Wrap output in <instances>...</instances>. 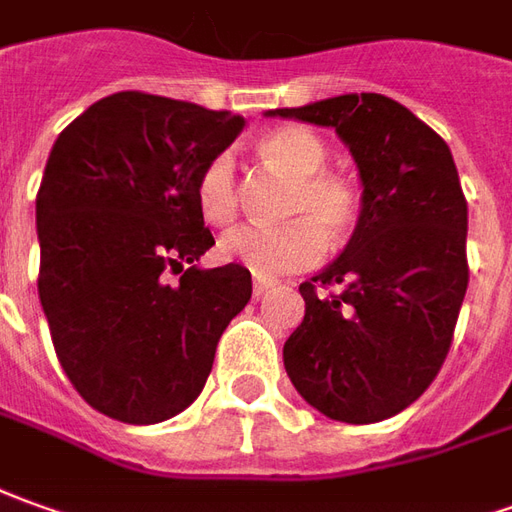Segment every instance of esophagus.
<instances>
[{"label":"esophagus","mask_w":512,"mask_h":512,"mask_svg":"<svg viewBox=\"0 0 512 512\" xmlns=\"http://www.w3.org/2000/svg\"><path fill=\"white\" fill-rule=\"evenodd\" d=\"M270 287H273L270 281H253V298H262L264 292L270 290Z\"/></svg>","instance_id":"obj_1"}]
</instances>
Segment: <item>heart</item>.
I'll list each match as a JSON object with an SVG mask.
<instances>
[{
	"label": "heart",
	"instance_id": "b5f03b06",
	"mask_svg": "<svg viewBox=\"0 0 512 512\" xmlns=\"http://www.w3.org/2000/svg\"><path fill=\"white\" fill-rule=\"evenodd\" d=\"M259 155L270 167L292 178L281 225H242L220 239L225 262L248 267L256 278H278L320 262L326 242L343 245L359 220V192L354 183L326 172V144L306 128H278L259 142ZM197 209L211 225L234 220L236 172L231 155L211 158L197 178ZM327 239L323 240L322 236Z\"/></svg>",
	"mask_w": 512,
	"mask_h": 512
}]
</instances>
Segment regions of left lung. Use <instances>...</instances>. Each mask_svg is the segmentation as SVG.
<instances>
[{
	"instance_id": "1",
	"label": "left lung",
	"mask_w": 512,
	"mask_h": 512,
	"mask_svg": "<svg viewBox=\"0 0 512 512\" xmlns=\"http://www.w3.org/2000/svg\"><path fill=\"white\" fill-rule=\"evenodd\" d=\"M267 116L337 130L362 181L345 250L298 287L306 315L284 343L287 376L331 421L393 418L438 376L468 290V203L449 144L384 94Z\"/></svg>"
}]
</instances>
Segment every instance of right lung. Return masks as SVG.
Here are the masks:
<instances>
[{
  "label": "right lung",
  "mask_w": 512,
  "mask_h": 512,
  "mask_svg": "<svg viewBox=\"0 0 512 512\" xmlns=\"http://www.w3.org/2000/svg\"><path fill=\"white\" fill-rule=\"evenodd\" d=\"M242 128L228 111L119 91L52 144L35 197L38 298L69 382L108 418L158 424L186 410L250 301L242 264H195L214 245L197 178Z\"/></svg>",
  "instance_id": "right-lung-1"
}]
</instances>
